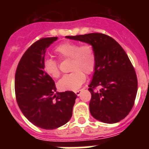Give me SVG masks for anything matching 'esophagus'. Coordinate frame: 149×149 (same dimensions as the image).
<instances>
[{
	"label": "esophagus",
	"instance_id": "1",
	"mask_svg": "<svg viewBox=\"0 0 149 149\" xmlns=\"http://www.w3.org/2000/svg\"><path fill=\"white\" fill-rule=\"evenodd\" d=\"M81 90H77L75 92V94L77 95V96L80 95H81Z\"/></svg>",
	"mask_w": 149,
	"mask_h": 149
}]
</instances>
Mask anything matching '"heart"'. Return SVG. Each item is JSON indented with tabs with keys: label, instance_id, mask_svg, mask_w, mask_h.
I'll list each match as a JSON object with an SVG mask.
<instances>
[{
	"label": "heart",
	"instance_id": "b5f03b06",
	"mask_svg": "<svg viewBox=\"0 0 149 149\" xmlns=\"http://www.w3.org/2000/svg\"><path fill=\"white\" fill-rule=\"evenodd\" d=\"M55 52L61 58L72 59L71 71L72 72L60 79L58 82L59 88L62 90H77L86 80L84 72L89 74L95 67V55L93 48L89 45H80L77 42H67L59 45ZM43 67L45 72L52 77H60L58 63L54 59H45Z\"/></svg>",
	"mask_w": 149,
	"mask_h": 149
}]
</instances>
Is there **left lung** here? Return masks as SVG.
I'll use <instances>...</instances> for the list:
<instances>
[{
  "label": "left lung",
  "instance_id": "1",
  "mask_svg": "<svg viewBox=\"0 0 149 149\" xmlns=\"http://www.w3.org/2000/svg\"><path fill=\"white\" fill-rule=\"evenodd\" d=\"M87 43L95 55V67L89 85V111L95 119L113 124L125 119L137 93L136 72L125 51L109 36L98 33L65 36ZM99 87L100 89L94 91Z\"/></svg>",
  "mask_w": 149,
  "mask_h": 149
}]
</instances>
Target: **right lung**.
Instances as JSON below:
<instances>
[{
    "label": "right lung",
    "instance_id": "obj_1",
    "mask_svg": "<svg viewBox=\"0 0 149 149\" xmlns=\"http://www.w3.org/2000/svg\"><path fill=\"white\" fill-rule=\"evenodd\" d=\"M57 39L44 38L33 43L22 56L15 72V96L21 111L34 125L47 130L70 120L77 98L71 91L55 93L54 81L44 70L46 49Z\"/></svg>",
    "mask_w": 149,
    "mask_h": 149
}]
</instances>
